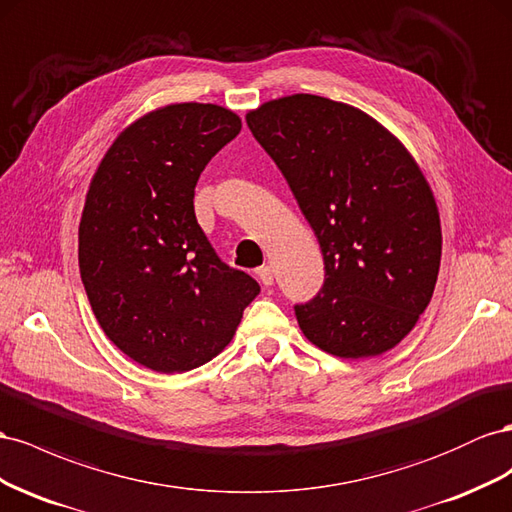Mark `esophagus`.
<instances>
[{"label":"esophagus","instance_id":"obj_1","mask_svg":"<svg viewBox=\"0 0 512 512\" xmlns=\"http://www.w3.org/2000/svg\"><path fill=\"white\" fill-rule=\"evenodd\" d=\"M257 276H259V281L264 283L266 287L274 283V272H272V268H270V266H261V268H257Z\"/></svg>","mask_w":512,"mask_h":512}]
</instances>
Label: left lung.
Listing matches in <instances>:
<instances>
[{"mask_svg": "<svg viewBox=\"0 0 512 512\" xmlns=\"http://www.w3.org/2000/svg\"><path fill=\"white\" fill-rule=\"evenodd\" d=\"M315 231L326 279L296 304L304 337L339 358L382 356L431 302L440 212L414 156L369 113L291 94L246 113Z\"/></svg>", "mask_w": 512, "mask_h": 512, "instance_id": "obj_1", "label": "left lung"}]
</instances>
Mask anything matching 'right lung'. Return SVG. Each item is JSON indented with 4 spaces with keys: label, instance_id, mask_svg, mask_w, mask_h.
Returning <instances> with one entry per match:
<instances>
[{
    "label": "right lung",
    "instance_id": "right-lung-1",
    "mask_svg": "<svg viewBox=\"0 0 512 512\" xmlns=\"http://www.w3.org/2000/svg\"><path fill=\"white\" fill-rule=\"evenodd\" d=\"M236 113L175 102L111 143L79 223L87 300L113 345L145 369L182 373L229 345L259 283L223 264L195 218V186L240 133Z\"/></svg>",
    "mask_w": 512,
    "mask_h": 512
}]
</instances>
